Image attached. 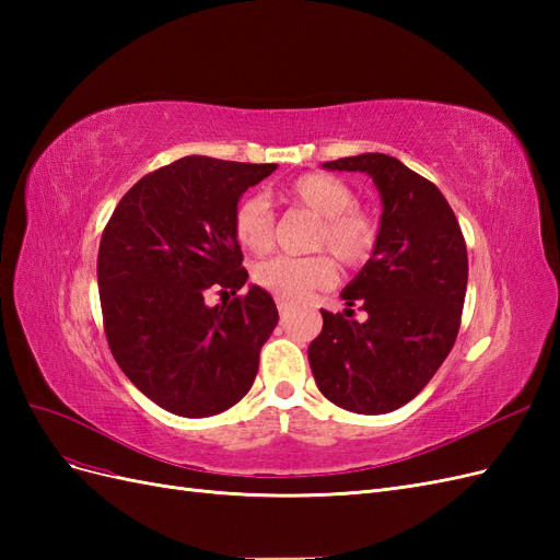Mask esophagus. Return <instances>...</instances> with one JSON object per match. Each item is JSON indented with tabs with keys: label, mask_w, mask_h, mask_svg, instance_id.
Returning <instances> with one entry per match:
<instances>
[{
	"label": "esophagus",
	"mask_w": 560,
	"mask_h": 560,
	"mask_svg": "<svg viewBox=\"0 0 560 560\" xmlns=\"http://www.w3.org/2000/svg\"><path fill=\"white\" fill-rule=\"evenodd\" d=\"M276 306H278V311H280L282 317L292 311V303L287 301V299H276Z\"/></svg>",
	"instance_id": "34e87169"
}]
</instances>
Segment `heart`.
Listing matches in <instances>:
<instances>
[{"label": "heart", "instance_id": "1", "mask_svg": "<svg viewBox=\"0 0 560 560\" xmlns=\"http://www.w3.org/2000/svg\"><path fill=\"white\" fill-rule=\"evenodd\" d=\"M294 206L319 217L311 249H327L348 268L369 261L378 243V222L366 210L354 206L352 186L341 177L311 173L296 177L284 189ZM233 233L247 252L264 254L273 245L276 217L264 196H247L233 214ZM252 280L278 299L299 301L313 290L336 280V266L327 254L311 257H273L252 268Z\"/></svg>", "mask_w": 560, "mask_h": 560}]
</instances>
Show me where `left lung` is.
<instances>
[{"mask_svg":"<svg viewBox=\"0 0 560 560\" xmlns=\"http://www.w3.org/2000/svg\"><path fill=\"white\" fill-rule=\"evenodd\" d=\"M366 173L383 214L371 259L341 292L343 313L322 311L308 346L319 393L346 411L381 416L409 404L448 358L467 292V245L436 186L387 154L322 163ZM358 302L364 323L350 320Z\"/></svg>","mask_w":560,"mask_h":560,"instance_id":"obj_1","label":"left lung"}]
</instances>
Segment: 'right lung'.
<instances>
[{
	"mask_svg": "<svg viewBox=\"0 0 560 560\" xmlns=\"http://www.w3.org/2000/svg\"><path fill=\"white\" fill-rule=\"evenodd\" d=\"M276 163L184 156L118 200L97 252L107 343L130 383L161 409L208 418L238 404L278 325L276 301L247 282L233 233L241 196Z\"/></svg>",
	"mask_w": 560,
	"mask_h": 560,
	"instance_id": "add662e5",
	"label": "right lung"
}]
</instances>
